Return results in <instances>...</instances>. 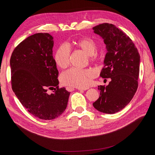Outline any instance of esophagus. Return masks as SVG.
I'll return each mask as SVG.
<instances>
[{"instance_id":"esophagus-1","label":"esophagus","mask_w":155,"mask_h":155,"mask_svg":"<svg viewBox=\"0 0 155 155\" xmlns=\"http://www.w3.org/2000/svg\"><path fill=\"white\" fill-rule=\"evenodd\" d=\"M89 88V87H87V88H78V91H86V90H88V89ZM67 91H70L71 90H73V88H70V87H67Z\"/></svg>"}]
</instances>
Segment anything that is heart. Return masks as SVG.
Here are the masks:
<instances>
[{
    "instance_id": "obj_1",
    "label": "heart",
    "mask_w": 155,
    "mask_h": 155,
    "mask_svg": "<svg viewBox=\"0 0 155 155\" xmlns=\"http://www.w3.org/2000/svg\"><path fill=\"white\" fill-rule=\"evenodd\" d=\"M77 48L90 56L92 61L97 60V45L94 40L88 38L81 39L75 43ZM70 52L65 46H60L54 55L56 64L60 68H67L70 63ZM95 77V73L91 70H81L73 68L64 72L61 80L63 84L77 88H85L90 84L91 80Z\"/></svg>"
}]
</instances>
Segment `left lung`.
Listing matches in <instances>:
<instances>
[{"label": "left lung", "instance_id": "8db88e82", "mask_svg": "<svg viewBox=\"0 0 155 155\" xmlns=\"http://www.w3.org/2000/svg\"><path fill=\"white\" fill-rule=\"evenodd\" d=\"M92 29L104 40L107 51L100 76L111 79L106 87L98 86L100 96L93 106L114 114L124 109L136 92L140 55L132 40L114 24L103 23Z\"/></svg>", "mask_w": 155, "mask_h": 155}]
</instances>
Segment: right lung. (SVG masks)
I'll list each match as a JSON object with an SVG mask.
<instances>
[{
	"instance_id": "right-lung-1",
	"label": "right lung",
	"mask_w": 155,
	"mask_h": 155,
	"mask_svg": "<svg viewBox=\"0 0 155 155\" xmlns=\"http://www.w3.org/2000/svg\"><path fill=\"white\" fill-rule=\"evenodd\" d=\"M53 45L51 35L35 34L14 49L10 60L14 92L29 113L43 120L60 116L67 107L70 94L65 88H58ZM48 88H53L54 93L48 94Z\"/></svg>"
}]
</instances>
